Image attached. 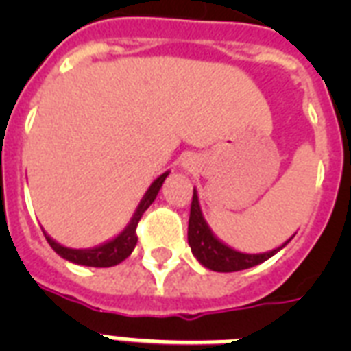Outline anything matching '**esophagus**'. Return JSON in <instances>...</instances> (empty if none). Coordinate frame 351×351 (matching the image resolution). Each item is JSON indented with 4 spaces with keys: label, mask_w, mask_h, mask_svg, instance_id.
Wrapping results in <instances>:
<instances>
[{
    "label": "esophagus",
    "mask_w": 351,
    "mask_h": 351,
    "mask_svg": "<svg viewBox=\"0 0 351 351\" xmlns=\"http://www.w3.org/2000/svg\"><path fill=\"white\" fill-rule=\"evenodd\" d=\"M182 167L186 171H191L195 167V162H193V158H184L182 160Z\"/></svg>",
    "instance_id": "obj_1"
}]
</instances>
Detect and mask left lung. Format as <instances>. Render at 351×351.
<instances>
[{"label":"left lung","mask_w":351,"mask_h":351,"mask_svg":"<svg viewBox=\"0 0 351 351\" xmlns=\"http://www.w3.org/2000/svg\"><path fill=\"white\" fill-rule=\"evenodd\" d=\"M289 240H286L282 245H278L275 250L266 251V253H242V251L233 250L211 231V228L204 219L197 189H193L191 215H189V226H187V242L191 245V253L195 255V258L211 271L231 273L262 264V262H266L267 258H271L275 253L282 250Z\"/></svg>","instance_id":"8db88e82"}]
</instances>
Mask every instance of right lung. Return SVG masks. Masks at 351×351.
<instances>
[{"label":"right lung","instance_id":"obj_1","mask_svg":"<svg viewBox=\"0 0 351 351\" xmlns=\"http://www.w3.org/2000/svg\"><path fill=\"white\" fill-rule=\"evenodd\" d=\"M169 176V171H165L164 175H160L156 180L149 186L145 195L142 197L140 204H138L136 211L132 213L129 224L123 228L121 233H118L114 239L107 240L104 244L95 245V247H87V250H74V247H65V245L58 244L56 240L51 239L49 234L43 231L47 242L51 244V247L56 251L58 255L65 258V261L73 262V264H80V266L89 267H111L120 264L121 261H125L127 256L131 255L134 245L138 242L136 237V226L142 219V215L147 211V208L154 202V198L158 195L160 187L164 184V180Z\"/></svg>","mask_w":351,"mask_h":351}]
</instances>
